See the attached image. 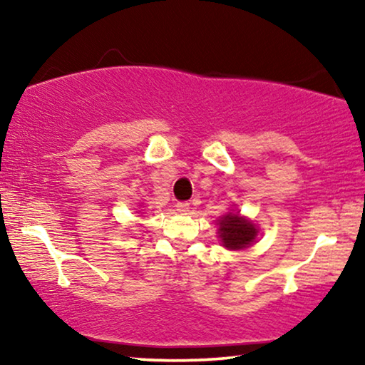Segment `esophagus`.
<instances>
[{"instance_id": "esophagus-1", "label": "esophagus", "mask_w": 365, "mask_h": 365, "mask_svg": "<svg viewBox=\"0 0 365 365\" xmlns=\"http://www.w3.org/2000/svg\"><path fill=\"white\" fill-rule=\"evenodd\" d=\"M176 211L181 214H187L189 212V202L187 201H181L176 204Z\"/></svg>"}]
</instances>
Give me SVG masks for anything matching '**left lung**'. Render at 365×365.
I'll return each instance as SVG.
<instances>
[{
  "label": "left lung",
  "instance_id": "8db88e82",
  "mask_svg": "<svg viewBox=\"0 0 365 365\" xmlns=\"http://www.w3.org/2000/svg\"><path fill=\"white\" fill-rule=\"evenodd\" d=\"M219 236L224 247L227 249H244L251 246L257 236V229L252 222L239 217L237 214H227L219 221Z\"/></svg>",
  "mask_w": 365,
  "mask_h": 365
}]
</instances>
